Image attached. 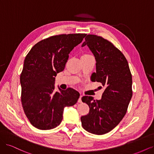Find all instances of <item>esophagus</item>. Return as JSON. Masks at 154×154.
Returning a JSON list of instances; mask_svg holds the SVG:
<instances>
[{
	"label": "esophagus",
	"instance_id": "1",
	"mask_svg": "<svg viewBox=\"0 0 154 154\" xmlns=\"http://www.w3.org/2000/svg\"><path fill=\"white\" fill-rule=\"evenodd\" d=\"M82 94H80V97H79V99H78V103H82Z\"/></svg>",
	"mask_w": 154,
	"mask_h": 154
}]
</instances>
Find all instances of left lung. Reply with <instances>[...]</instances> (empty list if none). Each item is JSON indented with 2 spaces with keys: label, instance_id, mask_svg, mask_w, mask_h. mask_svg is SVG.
<instances>
[{
  "label": "left lung",
  "instance_id": "left-lung-1",
  "mask_svg": "<svg viewBox=\"0 0 154 154\" xmlns=\"http://www.w3.org/2000/svg\"><path fill=\"white\" fill-rule=\"evenodd\" d=\"M85 40L82 47L87 45L96 61L91 81L100 82L105 89L100 100L82 97L90 110L81 122L87 132L103 135L114 128L127 113L132 96V74L123 54L110 41L95 35H87Z\"/></svg>",
  "mask_w": 154,
  "mask_h": 154
}]
</instances>
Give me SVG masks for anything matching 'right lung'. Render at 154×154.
Listing matches in <instances>:
<instances>
[{"label": "right lung", "instance_id": "right-lung-1", "mask_svg": "<svg viewBox=\"0 0 154 154\" xmlns=\"http://www.w3.org/2000/svg\"><path fill=\"white\" fill-rule=\"evenodd\" d=\"M87 34H61L38 42L27 53L20 74L21 101L29 122L40 130L58 126L63 109L75 104L80 93L72 88L54 91L57 73L66 67L69 54Z\"/></svg>", "mask_w": 154, "mask_h": 154}]
</instances>
